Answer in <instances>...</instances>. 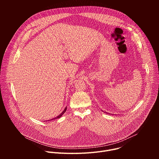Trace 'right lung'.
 Here are the masks:
<instances>
[{
    "instance_id": "right-lung-1",
    "label": "right lung",
    "mask_w": 159,
    "mask_h": 159,
    "mask_svg": "<svg viewBox=\"0 0 159 159\" xmlns=\"http://www.w3.org/2000/svg\"><path fill=\"white\" fill-rule=\"evenodd\" d=\"M66 107H65V109H64V111L62 112V113H61V114H60L59 116H58L57 117H56V118H53V119H52V120H55V119H57V118H60L63 114H64V113L65 112V111H66Z\"/></svg>"
}]
</instances>
